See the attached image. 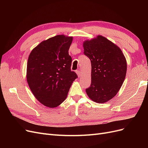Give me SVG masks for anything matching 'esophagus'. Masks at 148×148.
Returning a JSON list of instances; mask_svg holds the SVG:
<instances>
[{"label": "esophagus", "instance_id": "obj_1", "mask_svg": "<svg viewBox=\"0 0 148 148\" xmlns=\"http://www.w3.org/2000/svg\"><path fill=\"white\" fill-rule=\"evenodd\" d=\"M76 72H77V75H78V77L79 78L82 77V72H81V71H80V70H77V71H76Z\"/></svg>", "mask_w": 148, "mask_h": 148}]
</instances>
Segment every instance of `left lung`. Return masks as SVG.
<instances>
[{
  "instance_id": "1",
  "label": "left lung",
  "mask_w": 148,
  "mask_h": 148,
  "mask_svg": "<svg viewBox=\"0 0 148 148\" xmlns=\"http://www.w3.org/2000/svg\"><path fill=\"white\" fill-rule=\"evenodd\" d=\"M84 54L91 60V83L88 96L97 103L112 99L127 73V61L121 49L102 36L83 43Z\"/></svg>"
}]
</instances>
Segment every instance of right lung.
Masks as SVG:
<instances>
[{
	"mask_svg": "<svg viewBox=\"0 0 148 148\" xmlns=\"http://www.w3.org/2000/svg\"><path fill=\"white\" fill-rule=\"evenodd\" d=\"M72 37L57 35L40 43L31 52L27 64V82L36 98L49 107L64 101L71 84L78 78L71 70L69 50Z\"/></svg>",
	"mask_w": 148,
	"mask_h": 148,
	"instance_id": "1",
	"label": "right lung"
}]
</instances>
